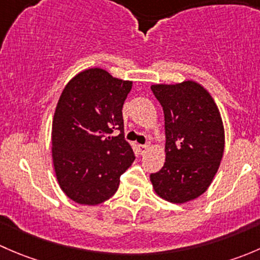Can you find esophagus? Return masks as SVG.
I'll list each match as a JSON object with an SVG mask.
<instances>
[{"instance_id": "esophagus-1", "label": "esophagus", "mask_w": 260, "mask_h": 260, "mask_svg": "<svg viewBox=\"0 0 260 260\" xmlns=\"http://www.w3.org/2000/svg\"><path fill=\"white\" fill-rule=\"evenodd\" d=\"M140 147V151H141V153H146L147 151H148V148H149V145H140L138 146Z\"/></svg>"}]
</instances>
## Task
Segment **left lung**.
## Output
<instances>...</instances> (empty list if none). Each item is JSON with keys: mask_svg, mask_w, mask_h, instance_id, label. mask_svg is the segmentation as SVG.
<instances>
[{"mask_svg": "<svg viewBox=\"0 0 260 260\" xmlns=\"http://www.w3.org/2000/svg\"><path fill=\"white\" fill-rule=\"evenodd\" d=\"M151 89L164 109L166 161L149 179L159 198L187 203L208 190L219 170L225 145L221 115L210 93L193 80Z\"/></svg>", "mask_w": 260, "mask_h": 260, "instance_id": "obj_1", "label": "left lung"}]
</instances>
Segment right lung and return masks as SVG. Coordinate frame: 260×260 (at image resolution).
Instances as JSON below:
<instances>
[{"label":"right lung","mask_w":260,"mask_h":260,"mask_svg":"<svg viewBox=\"0 0 260 260\" xmlns=\"http://www.w3.org/2000/svg\"><path fill=\"white\" fill-rule=\"evenodd\" d=\"M131 89L132 81L101 68L83 70L65 85L52 119L51 152L57 182L70 200L104 203L135 161L122 115ZM115 129L121 133L111 138Z\"/></svg>","instance_id":"right-lung-1"}]
</instances>
